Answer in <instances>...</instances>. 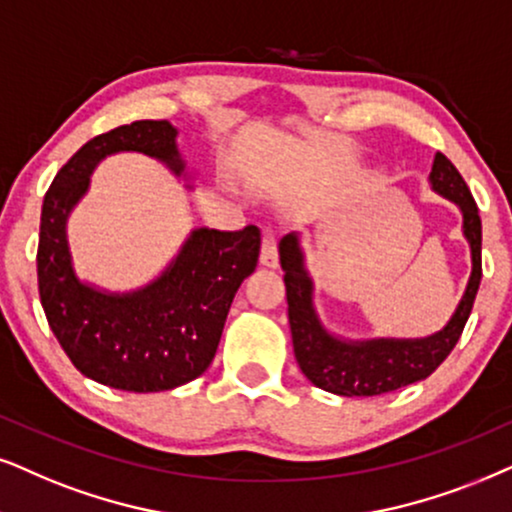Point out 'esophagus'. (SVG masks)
<instances>
[{"label": "esophagus", "instance_id": "obj_1", "mask_svg": "<svg viewBox=\"0 0 512 512\" xmlns=\"http://www.w3.org/2000/svg\"><path fill=\"white\" fill-rule=\"evenodd\" d=\"M260 262L264 267H278V241L274 229H264L262 234V250H260Z\"/></svg>", "mask_w": 512, "mask_h": 512}]
</instances>
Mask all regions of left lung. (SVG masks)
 I'll return each mask as SVG.
<instances>
[{
    "mask_svg": "<svg viewBox=\"0 0 512 512\" xmlns=\"http://www.w3.org/2000/svg\"><path fill=\"white\" fill-rule=\"evenodd\" d=\"M432 189L454 200L463 212V234L470 243L472 274L456 314L444 331L425 340H366L345 342L323 331L312 307V281L302 267L297 238L281 241V267L286 271L288 321L293 333L295 359L302 373L321 390L340 397H375L418 380H425L449 357L461 338L482 281V219L472 193L444 153L435 155L430 172Z\"/></svg>",
    "mask_w": 512,
    "mask_h": 512,
    "instance_id": "left-lung-1",
    "label": "left lung"
}]
</instances>
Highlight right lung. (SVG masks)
I'll return each instance as SVG.
<instances>
[{"mask_svg": "<svg viewBox=\"0 0 512 512\" xmlns=\"http://www.w3.org/2000/svg\"><path fill=\"white\" fill-rule=\"evenodd\" d=\"M177 129L137 120L87 141L51 181L42 203L37 286L47 321L73 366L96 383L125 392H163L208 371L236 290L260 260V229H198L151 286L108 295L77 281L66 219L84 196L101 158L139 151L184 170Z\"/></svg>", "mask_w": 512, "mask_h": 512, "instance_id": "add662e5", "label": "right lung"}]
</instances>
